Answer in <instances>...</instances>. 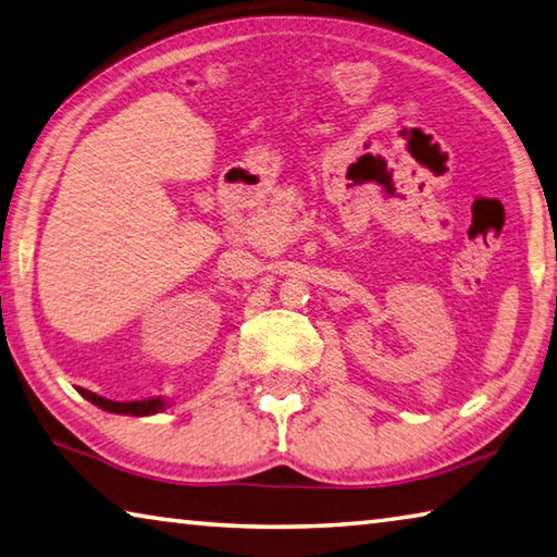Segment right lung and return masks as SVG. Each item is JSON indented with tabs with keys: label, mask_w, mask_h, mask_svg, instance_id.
<instances>
[{
	"label": "right lung",
	"mask_w": 557,
	"mask_h": 557,
	"mask_svg": "<svg viewBox=\"0 0 557 557\" xmlns=\"http://www.w3.org/2000/svg\"><path fill=\"white\" fill-rule=\"evenodd\" d=\"M81 394L87 398V401L95 404L97 408H102V411H110V413L151 416V413H159L165 408L163 398H144V401H110V398L97 396L92 392H87V388H81Z\"/></svg>",
	"instance_id": "obj_1"
}]
</instances>
